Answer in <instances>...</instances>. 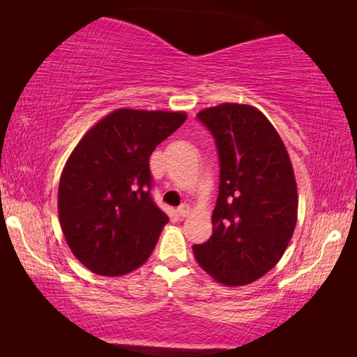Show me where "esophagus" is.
<instances>
[{
  "mask_svg": "<svg viewBox=\"0 0 357 357\" xmlns=\"http://www.w3.org/2000/svg\"><path fill=\"white\" fill-rule=\"evenodd\" d=\"M176 213L181 215V217H187V215H189L190 214V206H189V204H181V206L176 209Z\"/></svg>",
  "mask_w": 357,
  "mask_h": 357,
  "instance_id": "34e87169",
  "label": "esophagus"
}]
</instances>
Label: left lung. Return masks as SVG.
<instances>
[{
  "mask_svg": "<svg viewBox=\"0 0 357 357\" xmlns=\"http://www.w3.org/2000/svg\"><path fill=\"white\" fill-rule=\"evenodd\" d=\"M214 137L220 165L213 236L192 247L217 282L241 287L279 263L298 220V187L280 135L264 114L220 104L197 114Z\"/></svg>",
  "mask_w": 357,
  "mask_h": 357,
  "instance_id": "left-lung-1",
  "label": "left lung"
}]
</instances>
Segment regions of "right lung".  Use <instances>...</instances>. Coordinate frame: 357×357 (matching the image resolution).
Masks as SVG:
<instances>
[{
	"label": "right lung",
	"mask_w": 357,
	"mask_h": 357,
	"mask_svg": "<svg viewBox=\"0 0 357 357\" xmlns=\"http://www.w3.org/2000/svg\"><path fill=\"white\" fill-rule=\"evenodd\" d=\"M185 119L183 112L119 108L72 151L59 179V223L91 273L124 275L153 253L168 215L151 197L149 155Z\"/></svg>",
	"instance_id": "right-lung-1"
}]
</instances>
